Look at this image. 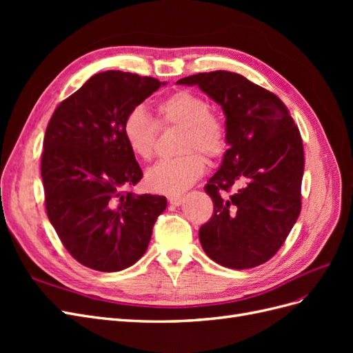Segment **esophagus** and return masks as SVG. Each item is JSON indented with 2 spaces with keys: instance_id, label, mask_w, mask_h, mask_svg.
Instances as JSON below:
<instances>
[{
  "instance_id": "1",
  "label": "esophagus",
  "mask_w": 353,
  "mask_h": 353,
  "mask_svg": "<svg viewBox=\"0 0 353 353\" xmlns=\"http://www.w3.org/2000/svg\"><path fill=\"white\" fill-rule=\"evenodd\" d=\"M168 200H169V203L172 206H179L181 203H183V200H184V197L183 196H179V194H176V196H169L168 197Z\"/></svg>"
}]
</instances>
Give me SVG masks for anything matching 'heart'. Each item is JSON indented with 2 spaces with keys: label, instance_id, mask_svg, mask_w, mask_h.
<instances>
[{
  "label": "heart",
  "instance_id": "heart-1",
  "mask_svg": "<svg viewBox=\"0 0 353 353\" xmlns=\"http://www.w3.org/2000/svg\"><path fill=\"white\" fill-rule=\"evenodd\" d=\"M159 123L184 130L181 157L159 160L145 172V185L154 193L179 194L205 174L206 159L218 157L227 148V128L221 117L210 112V104L191 91H176L157 105ZM157 123L141 105H137L123 121V138L131 153L148 160L153 156Z\"/></svg>",
  "mask_w": 353,
  "mask_h": 353
}]
</instances>
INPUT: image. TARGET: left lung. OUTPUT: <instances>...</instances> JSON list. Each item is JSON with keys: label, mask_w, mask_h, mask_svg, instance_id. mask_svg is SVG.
Segmentation results:
<instances>
[{"label": "left lung", "mask_w": 353, "mask_h": 353, "mask_svg": "<svg viewBox=\"0 0 353 353\" xmlns=\"http://www.w3.org/2000/svg\"><path fill=\"white\" fill-rule=\"evenodd\" d=\"M176 83L197 85L225 114L228 150L205 187L213 213L200 227L201 248L227 268H254L279 252L301 213V132L275 94L239 73H197Z\"/></svg>", "instance_id": "left-lung-1"}]
</instances>
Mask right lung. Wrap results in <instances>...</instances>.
<instances>
[{
    "instance_id": "1",
    "label": "right lung",
    "mask_w": 353,
    "mask_h": 353,
    "mask_svg": "<svg viewBox=\"0 0 353 353\" xmlns=\"http://www.w3.org/2000/svg\"><path fill=\"white\" fill-rule=\"evenodd\" d=\"M166 82L137 73L94 74L59 104L44 137L41 176L47 215L66 250L101 272L130 268L145 253L166 197L125 188L143 178L123 121Z\"/></svg>"
}]
</instances>
